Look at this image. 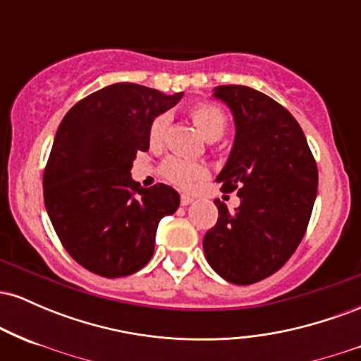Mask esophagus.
Here are the masks:
<instances>
[{"label":"esophagus","mask_w":361,"mask_h":361,"mask_svg":"<svg viewBox=\"0 0 361 361\" xmlns=\"http://www.w3.org/2000/svg\"><path fill=\"white\" fill-rule=\"evenodd\" d=\"M193 202V198L190 195H181V205H190Z\"/></svg>","instance_id":"esophagus-1"}]
</instances>
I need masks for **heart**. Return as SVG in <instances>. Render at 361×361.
Returning <instances> with one entry per match:
<instances>
[{
  "label": "heart",
  "instance_id": "heart-1",
  "mask_svg": "<svg viewBox=\"0 0 361 361\" xmlns=\"http://www.w3.org/2000/svg\"><path fill=\"white\" fill-rule=\"evenodd\" d=\"M190 118L197 127V130L204 135L209 142L221 139L227 128L226 114L217 105L209 102L195 103L190 109ZM169 127V117L166 114L156 115L149 123V144L151 147H161ZM161 176L166 178L171 185L181 190H192L198 181L207 178V168L195 161L183 159L180 156H169L163 161L159 168Z\"/></svg>",
  "mask_w": 361,
  "mask_h": 361
}]
</instances>
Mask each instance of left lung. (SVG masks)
Instances as JSON below:
<instances>
[{
    "instance_id": "left-lung-1",
    "label": "left lung",
    "mask_w": 361,
    "mask_h": 361,
    "mask_svg": "<svg viewBox=\"0 0 361 361\" xmlns=\"http://www.w3.org/2000/svg\"><path fill=\"white\" fill-rule=\"evenodd\" d=\"M214 97L234 115L235 137L217 181L238 190L241 205L229 212L215 200L217 224L205 234V258L235 285L279 271L297 250L317 195V166L307 139L287 109L247 86H217Z\"/></svg>"
}]
</instances>
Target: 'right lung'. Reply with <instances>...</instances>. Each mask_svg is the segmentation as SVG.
<instances>
[{"label":"right lung","instance_id":"right-lung-1","mask_svg":"<svg viewBox=\"0 0 361 361\" xmlns=\"http://www.w3.org/2000/svg\"><path fill=\"white\" fill-rule=\"evenodd\" d=\"M181 97L117 82L62 118L44 171V202L62 246L91 273L118 279L146 267L157 224L180 207L175 188H142L130 169L149 149L151 120Z\"/></svg>","mask_w":361,"mask_h":361}]
</instances>
